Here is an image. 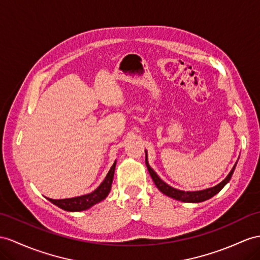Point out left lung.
<instances>
[{
    "label": "left lung",
    "mask_w": 260,
    "mask_h": 260,
    "mask_svg": "<svg viewBox=\"0 0 260 260\" xmlns=\"http://www.w3.org/2000/svg\"><path fill=\"white\" fill-rule=\"evenodd\" d=\"M146 152V166H147V169L149 175L152 178V181L156 184V187L158 188V190L164 193L165 196H167L169 198H172L175 200H178V201H181V202H187V203H200V202H203L206 201V200H209L211 198L214 197L215 194H217L219 191H221L226 184H228L231 180V178L233 176V172L235 170L236 167V164L234 165V167L232 168L231 172L228 175L224 180L222 182H219L218 184H216L215 187H212V188H208L205 190H200V191H182V190H178L176 188H172L170 187L169 184L166 183L162 179L159 178V176L156 174L155 170L152 169L149 162H148V155H147V151L145 150Z\"/></svg>",
    "instance_id": "left-lung-1"
}]
</instances>
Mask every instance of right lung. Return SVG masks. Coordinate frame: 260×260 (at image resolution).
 I'll list each match as a JSON object with an SVG mask.
<instances>
[{"label": "right lung", "mask_w": 260, "mask_h": 260, "mask_svg": "<svg viewBox=\"0 0 260 260\" xmlns=\"http://www.w3.org/2000/svg\"><path fill=\"white\" fill-rule=\"evenodd\" d=\"M115 166H116V160L114 161V164H113L103 182L100 184L94 191H92L91 193L75 197V198H69V199H60V200H54L49 198L47 199L52 204L57 205L58 208L68 212H81V211L89 210L93 205L103 201V200L109 196L112 188L113 178H114Z\"/></svg>", "instance_id": "obj_1"}]
</instances>
